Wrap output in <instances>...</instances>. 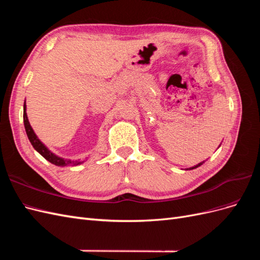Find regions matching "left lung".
<instances>
[{"label": "left lung", "mask_w": 260, "mask_h": 260, "mask_svg": "<svg viewBox=\"0 0 260 260\" xmlns=\"http://www.w3.org/2000/svg\"><path fill=\"white\" fill-rule=\"evenodd\" d=\"M220 146V145H219ZM204 162L205 161H202V162H200V164H198V165H195V166H193V167H190V168H186V170H192V169H195V168H198V167H200L201 165H203Z\"/></svg>", "instance_id": "1"}]
</instances>
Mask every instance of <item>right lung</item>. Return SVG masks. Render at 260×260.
I'll return each mask as SVG.
<instances>
[{"label":"right lung","instance_id":"obj_1","mask_svg":"<svg viewBox=\"0 0 260 260\" xmlns=\"http://www.w3.org/2000/svg\"><path fill=\"white\" fill-rule=\"evenodd\" d=\"M27 106H26V101L23 103V124H25V129H26V133L27 137L30 141L31 145L34 146V148L36 151L40 154L41 156H43L44 158L50 161L51 164L55 165V166H59V167H65V166H78L82 162H84L85 160H72V159H65L62 157L54 154L53 152H51L50 149L48 148L43 142H41V140L38 138V136L35 133L32 127L30 125V122L28 120V116H27Z\"/></svg>","mask_w":260,"mask_h":260}]
</instances>
